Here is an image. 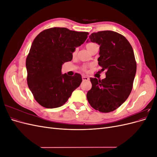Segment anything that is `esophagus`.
<instances>
[{
	"mask_svg": "<svg viewBox=\"0 0 157 157\" xmlns=\"http://www.w3.org/2000/svg\"><path fill=\"white\" fill-rule=\"evenodd\" d=\"M82 80L83 81H86V80H89V78L88 77H86V76H82Z\"/></svg>",
	"mask_w": 157,
	"mask_h": 157,
	"instance_id": "34e87169",
	"label": "esophagus"
}]
</instances>
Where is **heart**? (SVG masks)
<instances>
[{"instance_id":"obj_1","label":"heart","mask_w":157,"mask_h":157,"mask_svg":"<svg viewBox=\"0 0 157 157\" xmlns=\"http://www.w3.org/2000/svg\"><path fill=\"white\" fill-rule=\"evenodd\" d=\"M96 46H98V45L96 43H94V42H88V43H87V44H86V48L87 50L90 52L92 51V50L94 48V47ZM77 49L76 48V49H75L74 51L73 52L72 56H73V57H75V56H76V54H77ZM88 67V66L87 65H82V67H81V70L83 71H86L87 70Z\"/></svg>"}]
</instances>
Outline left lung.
I'll return each mask as SVG.
<instances>
[{
	"mask_svg": "<svg viewBox=\"0 0 157 157\" xmlns=\"http://www.w3.org/2000/svg\"><path fill=\"white\" fill-rule=\"evenodd\" d=\"M89 38L99 45L98 64L101 71H106V77L90 78L92 88L87 99L96 110L111 112L126 100L132 90L137 67L134 50L126 38L115 31H98Z\"/></svg>",
	"mask_w": 157,
	"mask_h": 157,
	"instance_id": "8db88e82",
	"label": "left lung"
}]
</instances>
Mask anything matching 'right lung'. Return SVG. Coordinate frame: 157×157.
<instances>
[{
  "label": "right lung",
  "instance_id": "1",
  "mask_svg": "<svg viewBox=\"0 0 157 157\" xmlns=\"http://www.w3.org/2000/svg\"><path fill=\"white\" fill-rule=\"evenodd\" d=\"M88 35V32L52 27L35 37L26 58L27 81L41 106L48 109L62 106L80 86L81 75L61 74V66L72 60L73 52L84 43Z\"/></svg>",
  "mask_w": 157,
  "mask_h": 157
}]
</instances>
